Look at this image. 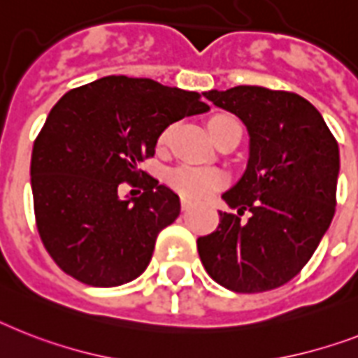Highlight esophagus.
<instances>
[{
    "label": "esophagus",
    "instance_id": "obj_1",
    "mask_svg": "<svg viewBox=\"0 0 358 358\" xmlns=\"http://www.w3.org/2000/svg\"><path fill=\"white\" fill-rule=\"evenodd\" d=\"M193 208V202L185 196H182V211H189V209Z\"/></svg>",
    "mask_w": 358,
    "mask_h": 358
}]
</instances>
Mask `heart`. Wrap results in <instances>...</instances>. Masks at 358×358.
<instances>
[{"instance_id":"1","label":"heart","mask_w":358,"mask_h":358,"mask_svg":"<svg viewBox=\"0 0 358 358\" xmlns=\"http://www.w3.org/2000/svg\"><path fill=\"white\" fill-rule=\"evenodd\" d=\"M231 124H239L234 117L229 115H219L209 121V132L215 138H219L220 134L224 132ZM171 136V130L162 136L159 145H167ZM167 182L173 189H176L178 193H182L187 199H204L211 191L219 187L222 184V174L219 171L213 169H200V167H193V165H180L174 167L167 173Z\"/></svg>"}]
</instances>
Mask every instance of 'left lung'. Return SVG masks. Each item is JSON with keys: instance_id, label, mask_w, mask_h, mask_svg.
Here are the masks:
<instances>
[{"instance_id": "1", "label": "left lung", "mask_w": 358, "mask_h": 358, "mask_svg": "<svg viewBox=\"0 0 358 358\" xmlns=\"http://www.w3.org/2000/svg\"><path fill=\"white\" fill-rule=\"evenodd\" d=\"M204 97L246 124L250 159L222 194L237 213L219 211L217 229L199 237L200 261L234 292L278 289L309 263L333 220L338 143L320 112L292 92L235 86Z\"/></svg>"}]
</instances>
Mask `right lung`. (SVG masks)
I'll return each mask as SVG.
<instances>
[{
    "instance_id": "obj_1",
    "label": "right lung",
    "mask_w": 358,
    "mask_h": 358,
    "mask_svg": "<svg viewBox=\"0 0 358 358\" xmlns=\"http://www.w3.org/2000/svg\"><path fill=\"white\" fill-rule=\"evenodd\" d=\"M208 110L196 92L124 75L69 90L55 104L34 139L31 187L40 239L66 274L92 287L143 274L180 199L152 176L139 196L123 199L121 189L147 176L139 164L169 124Z\"/></svg>"
}]
</instances>
